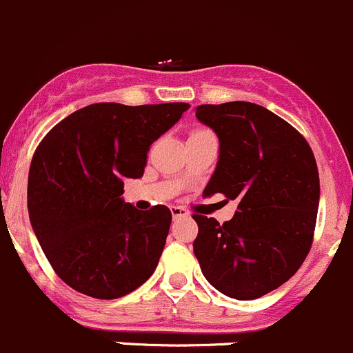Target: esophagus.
<instances>
[{
    "instance_id": "1",
    "label": "esophagus",
    "mask_w": 353,
    "mask_h": 353,
    "mask_svg": "<svg viewBox=\"0 0 353 353\" xmlns=\"http://www.w3.org/2000/svg\"><path fill=\"white\" fill-rule=\"evenodd\" d=\"M172 216H173V219H180V217H188L190 214H188L185 209H181V207L173 205L172 207Z\"/></svg>"
}]
</instances>
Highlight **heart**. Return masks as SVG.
<instances>
[{"mask_svg":"<svg viewBox=\"0 0 353 353\" xmlns=\"http://www.w3.org/2000/svg\"><path fill=\"white\" fill-rule=\"evenodd\" d=\"M203 132H207V130H194V132H192V136H190V137L199 136V134H203Z\"/></svg>","mask_w":353,"mask_h":353,"instance_id":"obj_1","label":"heart"}]
</instances>
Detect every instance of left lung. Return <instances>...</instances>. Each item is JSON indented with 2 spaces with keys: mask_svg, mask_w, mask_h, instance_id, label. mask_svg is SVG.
I'll use <instances>...</instances> for the list:
<instances>
[{
  "mask_svg": "<svg viewBox=\"0 0 353 353\" xmlns=\"http://www.w3.org/2000/svg\"><path fill=\"white\" fill-rule=\"evenodd\" d=\"M195 117L219 139L203 197L223 194L238 210L224 224L194 214V253L219 292L256 299L289 281L310 253L319 203L314 154L290 123L261 105H199Z\"/></svg>",
  "mask_w": 353,
  "mask_h": 353,
  "instance_id": "1",
  "label": "left lung"
}]
</instances>
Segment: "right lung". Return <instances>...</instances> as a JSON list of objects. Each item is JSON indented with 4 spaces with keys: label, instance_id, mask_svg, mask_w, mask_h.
Returning a JSON list of instances; mask_svg holds the SVG:
<instances>
[{
    "label": "right lung",
    "instance_id": "right-lung-1",
    "mask_svg": "<svg viewBox=\"0 0 353 353\" xmlns=\"http://www.w3.org/2000/svg\"><path fill=\"white\" fill-rule=\"evenodd\" d=\"M188 107L93 103L68 115L39 144L28 173V216L69 287L119 299L158 267L172 212L123 202V180L143 176L151 144Z\"/></svg>",
    "mask_w": 353,
    "mask_h": 353
}]
</instances>
